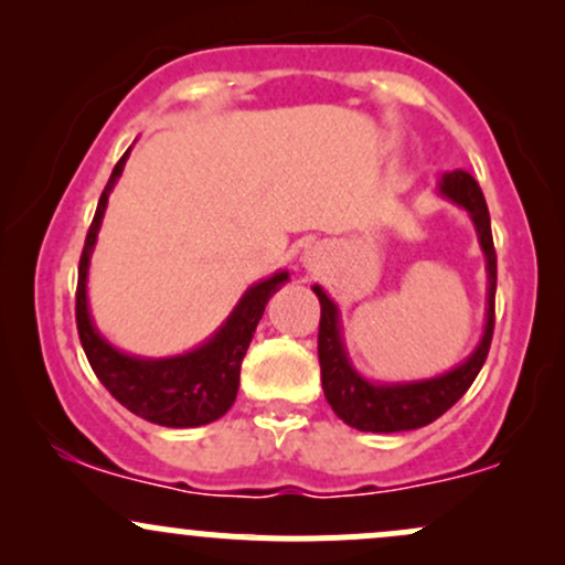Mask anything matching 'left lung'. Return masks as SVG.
Returning <instances> with one entry per match:
<instances>
[{"mask_svg":"<svg viewBox=\"0 0 565 565\" xmlns=\"http://www.w3.org/2000/svg\"><path fill=\"white\" fill-rule=\"evenodd\" d=\"M439 191L455 204H460L475 221L479 247L488 264V318H484V333L479 339L477 350L463 363L430 380L417 382H369L355 372L342 344L339 331V309L326 296L320 285H315V294L320 299V329H318V358H320V380H323L326 402L342 417L348 426L358 430H372V434H396V430L423 428L445 415L450 406L463 396L477 380L484 358H488L490 339L495 326V247L490 234V212L484 204L482 188L469 172L455 169L441 178Z\"/></svg>","mask_w":565,"mask_h":565,"instance_id":"obj_1","label":"left lung"}]
</instances>
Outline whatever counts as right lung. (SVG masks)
Returning <instances> with one entry per match:
<instances>
[{"label": "right lung", "instance_id": "1", "mask_svg": "<svg viewBox=\"0 0 565 565\" xmlns=\"http://www.w3.org/2000/svg\"><path fill=\"white\" fill-rule=\"evenodd\" d=\"M126 159H129V150L115 163L110 180L99 196L94 221H90L86 245H83L75 294L81 344L102 385L142 420L167 428L207 426L232 409L236 391H239L242 358L250 348V339L256 333L266 301L271 299V294H277L282 282H288V271H277V275L250 285L239 305L234 307V312L226 318V323L191 353L174 358H137L115 350L90 320L86 280L88 260L94 253L102 217H105L107 199H110L115 180L124 172Z\"/></svg>", "mask_w": 565, "mask_h": 565}]
</instances>
